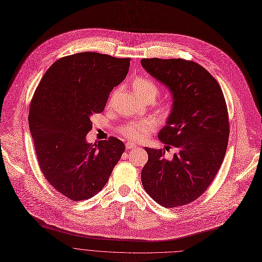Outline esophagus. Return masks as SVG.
Listing matches in <instances>:
<instances>
[{
	"label": "esophagus",
	"instance_id": "obj_1",
	"mask_svg": "<svg viewBox=\"0 0 262 262\" xmlns=\"http://www.w3.org/2000/svg\"><path fill=\"white\" fill-rule=\"evenodd\" d=\"M136 147V145L134 144V143H131V142H128V143H126V149H133V148H135Z\"/></svg>",
	"mask_w": 262,
	"mask_h": 262
}]
</instances>
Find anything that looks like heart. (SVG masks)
I'll list each match as a JSON object with an SVG mask.
<instances>
[{"label": "heart", "mask_w": 262, "mask_h": 262, "mask_svg": "<svg viewBox=\"0 0 262 262\" xmlns=\"http://www.w3.org/2000/svg\"><path fill=\"white\" fill-rule=\"evenodd\" d=\"M135 93L142 99L153 98L155 99L159 94V86L152 79L147 77H136L132 83ZM116 91L114 92V94ZM173 109V103L171 100L162 101L159 105L158 112L161 117L166 118L171 114ZM158 122L153 118H146L141 120L129 121L118 128V132L131 141H143L148 137L149 134L155 132Z\"/></svg>", "instance_id": "b5f03b06"}]
</instances>
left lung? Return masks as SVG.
<instances>
[{
    "instance_id": "left-lung-1",
    "label": "left lung",
    "mask_w": 262,
    "mask_h": 262,
    "mask_svg": "<svg viewBox=\"0 0 262 262\" xmlns=\"http://www.w3.org/2000/svg\"><path fill=\"white\" fill-rule=\"evenodd\" d=\"M141 63L171 91L173 109L159 138L180 150L167 160L162 149L145 148L143 187L166 208L186 205L207 190L225 157L229 120L223 92L213 76L193 61L144 58Z\"/></svg>"
}]
</instances>
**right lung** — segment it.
I'll return each instance as SVG.
<instances>
[{
    "instance_id": "add662e5",
    "label": "right lung",
    "mask_w": 262,
    "mask_h": 262,
    "mask_svg": "<svg viewBox=\"0 0 262 262\" xmlns=\"http://www.w3.org/2000/svg\"><path fill=\"white\" fill-rule=\"evenodd\" d=\"M130 58L93 52L58 59L41 78L28 122L41 172L72 201L96 195L126 147L116 137L85 142L91 117L104 110L114 86L126 78Z\"/></svg>"
}]
</instances>
